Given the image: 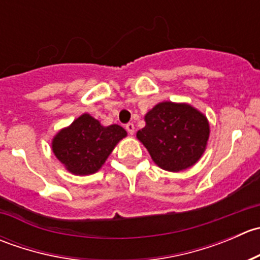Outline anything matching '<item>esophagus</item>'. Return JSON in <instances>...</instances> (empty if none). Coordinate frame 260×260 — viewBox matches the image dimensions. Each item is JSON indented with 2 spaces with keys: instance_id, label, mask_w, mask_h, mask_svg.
I'll return each instance as SVG.
<instances>
[{
  "instance_id": "esophagus-1",
  "label": "esophagus",
  "mask_w": 260,
  "mask_h": 260,
  "mask_svg": "<svg viewBox=\"0 0 260 260\" xmlns=\"http://www.w3.org/2000/svg\"><path fill=\"white\" fill-rule=\"evenodd\" d=\"M125 129H127V132L129 135H133L135 133V124L133 123H128V124H125Z\"/></svg>"
}]
</instances>
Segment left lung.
<instances>
[{
    "mask_svg": "<svg viewBox=\"0 0 260 260\" xmlns=\"http://www.w3.org/2000/svg\"><path fill=\"white\" fill-rule=\"evenodd\" d=\"M145 120L137 138L161 169L182 171L193 166L205 152L209 122L190 104L162 102L145 115Z\"/></svg>",
    "mask_w": 260,
    "mask_h": 260,
    "instance_id": "left-lung-1",
    "label": "left lung"
}]
</instances>
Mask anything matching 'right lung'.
Instances as JSON below:
<instances>
[{
	"label": "right lung",
	"instance_id": "add662e5",
	"mask_svg": "<svg viewBox=\"0 0 260 260\" xmlns=\"http://www.w3.org/2000/svg\"><path fill=\"white\" fill-rule=\"evenodd\" d=\"M127 136L118 124L104 127L84 113L52 140V152L65 169L74 175L95 174L122 138Z\"/></svg>",
	"mask_w": 260,
	"mask_h": 260
}]
</instances>
